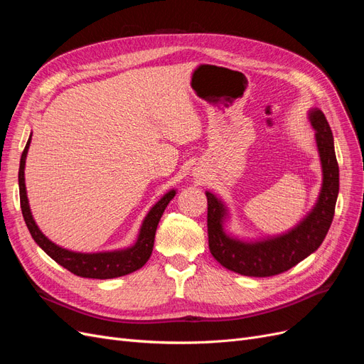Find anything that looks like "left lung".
Segmentation results:
<instances>
[{
    "instance_id": "obj_1",
    "label": "left lung",
    "mask_w": 364,
    "mask_h": 364,
    "mask_svg": "<svg viewBox=\"0 0 364 364\" xmlns=\"http://www.w3.org/2000/svg\"><path fill=\"white\" fill-rule=\"evenodd\" d=\"M316 142L322 161L323 183L313 211L290 232L255 243H245L223 230L226 208L211 193L208 199V245L213 257L223 267L245 277H274L294 267L322 245L333 223L338 196V164L331 127L322 111L310 114Z\"/></svg>"
}]
</instances>
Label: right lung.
Instances as JSON below:
<instances>
[{
  "mask_svg": "<svg viewBox=\"0 0 364 364\" xmlns=\"http://www.w3.org/2000/svg\"><path fill=\"white\" fill-rule=\"evenodd\" d=\"M30 141H31V135L27 141L23 156H21V162H19V173H18L19 200H21V209H23V217L26 220V225L30 230L33 240L36 241L39 247L58 264H60L62 267H65L71 273L82 278L111 279V278L124 277V274H129L144 266L151 255L153 245H155V234H156L159 220L165 211V208H167L170 200L176 196V191L174 190L168 191L155 206L150 209V213L144 218V222H142L136 243L132 247L124 250L100 252V253H77V252L62 249L54 245L53 241H50L41 232L30 213L28 199L26 193V182H24V167H26V158H27Z\"/></svg>",
  "mask_w": 364,
  "mask_h": 364,
  "instance_id": "1",
  "label": "right lung"
}]
</instances>
